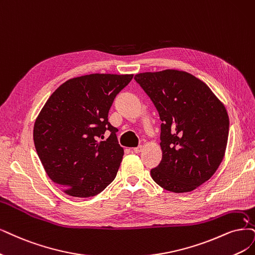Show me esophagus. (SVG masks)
I'll return each mask as SVG.
<instances>
[{
    "label": "esophagus",
    "mask_w": 255,
    "mask_h": 255,
    "mask_svg": "<svg viewBox=\"0 0 255 255\" xmlns=\"http://www.w3.org/2000/svg\"><path fill=\"white\" fill-rule=\"evenodd\" d=\"M142 149H143V146H137V147H135V148H133V151L135 152V153H139L140 151H142Z\"/></svg>",
    "instance_id": "esophagus-1"
}]
</instances>
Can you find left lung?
Segmentation results:
<instances>
[{
	"instance_id": "left-lung-1",
	"label": "left lung",
	"mask_w": 255,
	"mask_h": 255,
	"mask_svg": "<svg viewBox=\"0 0 255 255\" xmlns=\"http://www.w3.org/2000/svg\"><path fill=\"white\" fill-rule=\"evenodd\" d=\"M158 111L162 161L152 180L165 190L190 192L207 182L225 156L229 117L224 104L203 81L182 70L137 73Z\"/></svg>"
}]
</instances>
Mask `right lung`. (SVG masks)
<instances>
[{"mask_svg":"<svg viewBox=\"0 0 255 255\" xmlns=\"http://www.w3.org/2000/svg\"><path fill=\"white\" fill-rule=\"evenodd\" d=\"M133 74L92 73L63 83L45 103L33 140L45 171L66 194L90 197L115 180L124 155L108 112ZM109 129L106 141L98 138Z\"/></svg>","mask_w":255,"mask_h":255,"instance_id":"add662e5","label":"right lung"}]
</instances>
